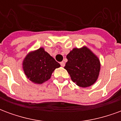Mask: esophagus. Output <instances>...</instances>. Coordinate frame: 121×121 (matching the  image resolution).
<instances>
[{
    "label": "esophagus",
    "instance_id": "34e87169",
    "mask_svg": "<svg viewBox=\"0 0 121 121\" xmlns=\"http://www.w3.org/2000/svg\"><path fill=\"white\" fill-rule=\"evenodd\" d=\"M60 65L61 67H64L65 66V62L64 61H61V62H60Z\"/></svg>",
    "mask_w": 121,
    "mask_h": 121
}]
</instances>
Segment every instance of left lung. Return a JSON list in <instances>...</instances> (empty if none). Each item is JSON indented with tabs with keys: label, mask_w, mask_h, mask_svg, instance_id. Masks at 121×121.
<instances>
[{
	"label": "left lung",
	"mask_w": 121,
	"mask_h": 121,
	"mask_svg": "<svg viewBox=\"0 0 121 121\" xmlns=\"http://www.w3.org/2000/svg\"><path fill=\"white\" fill-rule=\"evenodd\" d=\"M67 59L64 68L77 86L87 87L96 82L100 69V61L89 48H74L67 55Z\"/></svg>",
	"instance_id": "1"
}]
</instances>
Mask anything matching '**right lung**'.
<instances>
[{"label":"right lung","instance_id":"1","mask_svg":"<svg viewBox=\"0 0 121 121\" xmlns=\"http://www.w3.org/2000/svg\"><path fill=\"white\" fill-rule=\"evenodd\" d=\"M22 65L28 78L39 84L50 79L54 69L60 67V63L43 48L29 53L23 61Z\"/></svg>","mask_w":121,"mask_h":121}]
</instances>
